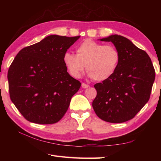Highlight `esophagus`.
<instances>
[{
    "label": "esophagus",
    "mask_w": 161,
    "mask_h": 161,
    "mask_svg": "<svg viewBox=\"0 0 161 161\" xmlns=\"http://www.w3.org/2000/svg\"><path fill=\"white\" fill-rule=\"evenodd\" d=\"M81 87H82L83 88H87L89 87V85L86 84L85 83H82V84H81Z\"/></svg>",
    "instance_id": "obj_1"
}]
</instances>
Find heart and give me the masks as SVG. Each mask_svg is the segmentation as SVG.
Wrapping results in <instances>:
<instances>
[{
  "label": "heart",
  "instance_id": "1",
  "mask_svg": "<svg viewBox=\"0 0 161 161\" xmlns=\"http://www.w3.org/2000/svg\"><path fill=\"white\" fill-rule=\"evenodd\" d=\"M77 54L66 53L64 62L72 76L80 77L86 66L91 77L96 81H104L111 77L120 61V53L113 45L86 39L76 48Z\"/></svg>",
  "mask_w": 161,
  "mask_h": 161
}]
</instances>
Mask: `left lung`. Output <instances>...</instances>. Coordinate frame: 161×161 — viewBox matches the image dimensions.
<instances>
[{
    "label": "left lung",
    "mask_w": 161,
    "mask_h": 161,
    "mask_svg": "<svg viewBox=\"0 0 161 161\" xmlns=\"http://www.w3.org/2000/svg\"><path fill=\"white\" fill-rule=\"evenodd\" d=\"M112 42L120 53V61L111 77L94 87L97 95L93 108L99 118L108 122L131 119L149 100L155 70L145 51L120 35L100 39Z\"/></svg>",
    "instance_id": "8db88e82"
}]
</instances>
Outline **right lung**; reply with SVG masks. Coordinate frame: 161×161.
<instances>
[{"mask_svg": "<svg viewBox=\"0 0 161 161\" xmlns=\"http://www.w3.org/2000/svg\"><path fill=\"white\" fill-rule=\"evenodd\" d=\"M80 36L50 35L19 51L8 73L9 97L27 120L59 122L81 86L67 72L64 55Z\"/></svg>", "mask_w": 161, "mask_h": 161, "instance_id": "add662e5", "label": "right lung"}]
</instances>
